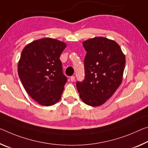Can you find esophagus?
I'll use <instances>...</instances> for the list:
<instances>
[{
  "label": "esophagus",
  "instance_id": "obj_1",
  "mask_svg": "<svg viewBox=\"0 0 148 148\" xmlns=\"http://www.w3.org/2000/svg\"><path fill=\"white\" fill-rule=\"evenodd\" d=\"M75 80V76H72L70 77V81L71 82H74Z\"/></svg>",
  "mask_w": 148,
  "mask_h": 148
}]
</instances>
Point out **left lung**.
<instances>
[{"label":"left lung","mask_w":148,"mask_h":148,"mask_svg":"<svg viewBox=\"0 0 148 148\" xmlns=\"http://www.w3.org/2000/svg\"><path fill=\"white\" fill-rule=\"evenodd\" d=\"M86 51L85 78L77 82L81 99L86 105L97 107L114 94L123 80L125 56L114 41L97 37L83 42Z\"/></svg>","instance_id":"obj_1"}]
</instances>
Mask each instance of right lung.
<instances>
[{
    "mask_svg": "<svg viewBox=\"0 0 148 148\" xmlns=\"http://www.w3.org/2000/svg\"><path fill=\"white\" fill-rule=\"evenodd\" d=\"M66 47L57 39L43 38L25 47L18 62V76L28 94L39 104L51 106L61 97L67 78L60 56Z\"/></svg>",
    "mask_w": 148,
    "mask_h": 148,
    "instance_id": "add662e5",
    "label": "right lung"
}]
</instances>
